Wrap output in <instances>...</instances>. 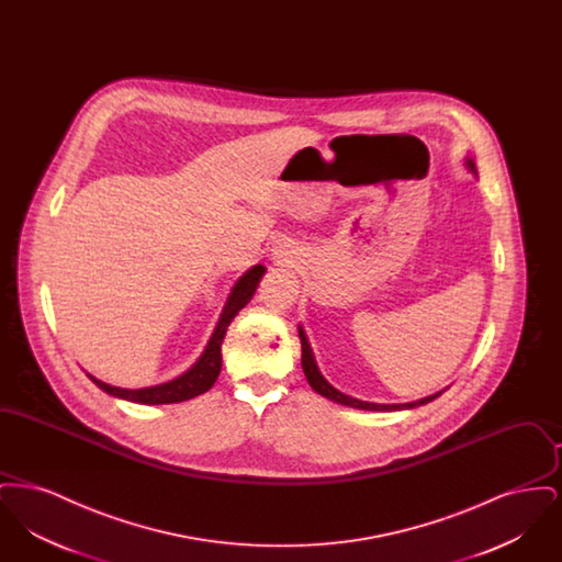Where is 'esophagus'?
I'll return each mask as SVG.
<instances>
[{"label":"esophagus","instance_id":"1","mask_svg":"<svg viewBox=\"0 0 562 562\" xmlns=\"http://www.w3.org/2000/svg\"><path fill=\"white\" fill-rule=\"evenodd\" d=\"M296 255H299V252L294 250V246L291 241L278 244V246L273 248V252H271L273 263L280 266V268H293L294 263H296V259H299Z\"/></svg>","mask_w":562,"mask_h":562}]
</instances>
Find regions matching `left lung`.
<instances>
[{
  "instance_id": "8db88e82",
  "label": "left lung",
  "mask_w": 562,
  "mask_h": 562,
  "mask_svg": "<svg viewBox=\"0 0 562 562\" xmlns=\"http://www.w3.org/2000/svg\"><path fill=\"white\" fill-rule=\"evenodd\" d=\"M465 166L470 168V172L476 175V164H474V161L468 158ZM299 339H301V367H303V373L307 376V383L312 385L314 392H318L321 396L328 398V401L337 402V404H346V406H351V408H362V411H402V408H415V406L428 404V402L438 398V396L442 394V392H436V394H431L428 398L406 402V404H374V402L351 398L348 394L339 392L337 387H333V385L324 379V374L321 373V369H318V364H316L314 351H312V346H310V341H307V335H305L303 326H299Z\"/></svg>"
}]
</instances>
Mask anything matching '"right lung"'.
Returning <instances> with one entry per match:
<instances>
[{"label":"right lung","mask_w":562,"mask_h":562,"mask_svg":"<svg viewBox=\"0 0 562 562\" xmlns=\"http://www.w3.org/2000/svg\"><path fill=\"white\" fill-rule=\"evenodd\" d=\"M263 273H266L263 266H255V268L248 269L236 282V286L232 289V293L227 296V303L221 312V318L214 326L213 337H211L209 346L202 351L198 362L186 373L179 374L177 379L166 381L160 385H151V387H140V390L115 387V385H109L105 381L88 374L90 381L97 387H101L103 392H108L109 396H113V398L138 402V404H172V402L189 401V398H195V396L209 392L213 387L216 376L221 373V364H223L221 346H223L227 326L238 316L241 307L252 299Z\"/></svg>","instance_id":"right-lung-1"}]
</instances>
